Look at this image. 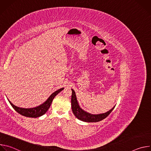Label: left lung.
I'll return each instance as SVG.
<instances>
[{
	"instance_id": "8db88e82",
	"label": "left lung",
	"mask_w": 151,
	"mask_h": 151,
	"mask_svg": "<svg viewBox=\"0 0 151 151\" xmlns=\"http://www.w3.org/2000/svg\"><path fill=\"white\" fill-rule=\"evenodd\" d=\"M72 98H71V103H72V112L75 115V116L78 119L81 121H83L85 122H96L100 121L108 116L114 109L115 106L108 112L104 114H101L93 115V114H89L87 112L83 111L79 107L77 101L75 92L73 89H72Z\"/></svg>"
}]
</instances>
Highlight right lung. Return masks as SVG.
I'll return each instance as SVG.
<instances>
[{
  "mask_svg": "<svg viewBox=\"0 0 151 151\" xmlns=\"http://www.w3.org/2000/svg\"><path fill=\"white\" fill-rule=\"evenodd\" d=\"M64 88H62L55 91L50 96V97L47 99V100L45 103L40 104L37 107H33V108H29V109L21 108V107H19L14 105L9 100L8 101L11 104V105L12 106L13 108L15 109V111H17L18 114H21V115L27 116V117H30V118H37L43 115L47 112V111L50 108L54 98Z\"/></svg>",
  "mask_w": 151,
  "mask_h": 151,
  "instance_id": "obj_1",
  "label": "right lung"
}]
</instances>
